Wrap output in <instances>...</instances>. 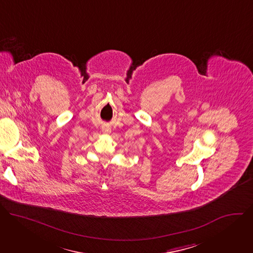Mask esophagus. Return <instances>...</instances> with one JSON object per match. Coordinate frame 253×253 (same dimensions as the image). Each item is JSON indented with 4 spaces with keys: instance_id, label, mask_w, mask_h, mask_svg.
Here are the masks:
<instances>
[{
    "instance_id": "obj_1",
    "label": "esophagus",
    "mask_w": 253,
    "mask_h": 253,
    "mask_svg": "<svg viewBox=\"0 0 253 253\" xmlns=\"http://www.w3.org/2000/svg\"><path fill=\"white\" fill-rule=\"evenodd\" d=\"M103 131H104L105 133H109V132H110V129L108 128V127H106V128H104V129H103Z\"/></svg>"
}]
</instances>
